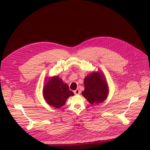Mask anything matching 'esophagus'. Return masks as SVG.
<instances>
[{"label": "esophagus", "instance_id": "34e87169", "mask_svg": "<svg viewBox=\"0 0 150 150\" xmlns=\"http://www.w3.org/2000/svg\"><path fill=\"white\" fill-rule=\"evenodd\" d=\"M74 93L76 94V95H78V94H79L80 93V91L79 89H77L76 90L74 91Z\"/></svg>", "mask_w": 150, "mask_h": 150}]
</instances>
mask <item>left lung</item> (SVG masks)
Wrapping results in <instances>:
<instances>
[{"label":"left lung","instance_id":"left-lung-1","mask_svg":"<svg viewBox=\"0 0 150 150\" xmlns=\"http://www.w3.org/2000/svg\"><path fill=\"white\" fill-rule=\"evenodd\" d=\"M84 90L83 96L91 104L102 103L105 100L108 94V85L104 77L98 73L88 75L84 79Z\"/></svg>","mask_w":150,"mask_h":150}]
</instances>
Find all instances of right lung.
Segmentation results:
<instances>
[{
  "label": "right lung",
  "mask_w": 150,
  "mask_h": 150,
  "mask_svg": "<svg viewBox=\"0 0 150 150\" xmlns=\"http://www.w3.org/2000/svg\"><path fill=\"white\" fill-rule=\"evenodd\" d=\"M43 90L44 97L47 103L56 108L64 105L67 99L74 95V93L69 90L68 85L63 83L57 76L49 80Z\"/></svg>",
  "instance_id": "add662e5"
}]
</instances>
